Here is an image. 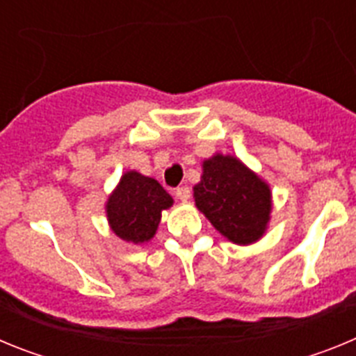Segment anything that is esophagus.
Returning a JSON list of instances; mask_svg holds the SVG:
<instances>
[{
    "label": "esophagus",
    "mask_w": 356,
    "mask_h": 356,
    "mask_svg": "<svg viewBox=\"0 0 356 356\" xmlns=\"http://www.w3.org/2000/svg\"><path fill=\"white\" fill-rule=\"evenodd\" d=\"M176 197L180 201H187L191 197V188L188 187H178L176 188Z\"/></svg>",
    "instance_id": "esophagus-1"
}]
</instances>
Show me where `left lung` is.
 I'll use <instances>...</instances> for the list:
<instances>
[{
	"mask_svg": "<svg viewBox=\"0 0 356 356\" xmlns=\"http://www.w3.org/2000/svg\"><path fill=\"white\" fill-rule=\"evenodd\" d=\"M201 169V180L193 187L196 209L226 241L237 246L259 242L271 221L269 184L234 155L213 153Z\"/></svg>",
	"mask_w": 356,
	"mask_h": 356,
	"instance_id": "1",
	"label": "left lung"
}]
</instances>
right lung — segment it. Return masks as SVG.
Returning a JSON list of instances; mask_svg holds the SVG:
<instances>
[{
    "label": "right lung",
    "mask_w": 356,
    "mask_h": 356,
    "mask_svg": "<svg viewBox=\"0 0 356 356\" xmlns=\"http://www.w3.org/2000/svg\"><path fill=\"white\" fill-rule=\"evenodd\" d=\"M171 194L149 176L137 171L122 172L121 180L105 203L110 229L121 241L144 244L155 237L163 210L171 209Z\"/></svg>",
    "instance_id": "1"
}]
</instances>
